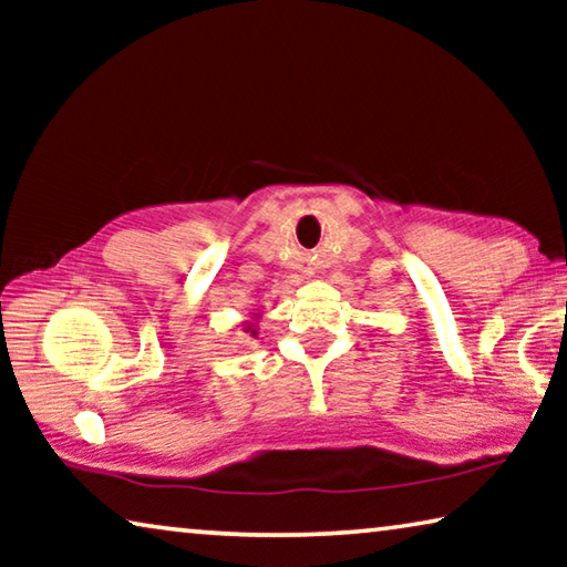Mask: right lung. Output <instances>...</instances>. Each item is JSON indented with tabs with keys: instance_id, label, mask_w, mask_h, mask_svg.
<instances>
[{
	"instance_id": "obj_1",
	"label": "right lung",
	"mask_w": 567,
	"mask_h": 567,
	"mask_svg": "<svg viewBox=\"0 0 567 567\" xmlns=\"http://www.w3.org/2000/svg\"><path fill=\"white\" fill-rule=\"evenodd\" d=\"M257 322H260V312H252V318L243 322V330L252 334V338H257Z\"/></svg>"
}]
</instances>
